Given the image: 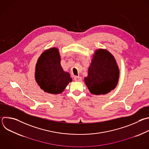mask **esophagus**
I'll return each instance as SVG.
<instances>
[{
    "instance_id": "esophagus-1",
    "label": "esophagus",
    "mask_w": 149,
    "mask_h": 149,
    "mask_svg": "<svg viewBox=\"0 0 149 149\" xmlns=\"http://www.w3.org/2000/svg\"><path fill=\"white\" fill-rule=\"evenodd\" d=\"M74 80L76 81H81L82 80V78L81 77H77V76H75L74 77Z\"/></svg>"
}]
</instances>
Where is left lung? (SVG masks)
<instances>
[{"mask_svg":"<svg viewBox=\"0 0 149 149\" xmlns=\"http://www.w3.org/2000/svg\"><path fill=\"white\" fill-rule=\"evenodd\" d=\"M119 70L113 56L107 51L98 49L93 56L84 81L95 95L105 94L114 89L118 83Z\"/></svg>","mask_w":149,"mask_h":149,"instance_id":"left-lung-1","label":"left lung"}]
</instances>
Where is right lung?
I'll use <instances>...</instances> for the list:
<instances>
[{"label":"right lung","mask_w":149,"mask_h":149,"mask_svg":"<svg viewBox=\"0 0 149 149\" xmlns=\"http://www.w3.org/2000/svg\"><path fill=\"white\" fill-rule=\"evenodd\" d=\"M60 62V55L56 48L45 51L39 58L35 79L45 92L54 94L61 93L72 81L70 74L63 71Z\"/></svg>","instance_id":"add662e5"}]
</instances>
